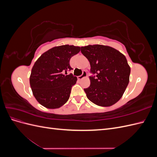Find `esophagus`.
<instances>
[{
    "label": "esophagus",
    "instance_id": "34e87169",
    "mask_svg": "<svg viewBox=\"0 0 157 157\" xmlns=\"http://www.w3.org/2000/svg\"><path fill=\"white\" fill-rule=\"evenodd\" d=\"M86 75H87L86 71H83L82 74L81 75L78 76V77H77V78H78V80H81L82 78H84V77H86Z\"/></svg>",
    "mask_w": 157,
    "mask_h": 157
}]
</instances>
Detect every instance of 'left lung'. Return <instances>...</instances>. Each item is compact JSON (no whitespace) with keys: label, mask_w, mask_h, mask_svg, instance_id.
<instances>
[{"label":"left lung","mask_w":157,"mask_h":157,"mask_svg":"<svg viewBox=\"0 0 157 157\" xmlns=\"http://www.w3.org/2000/svg\"><path fill=\"white\" fill-rule=\"evenodd\" d=\"M88 59L90 85L84 90L90 101L99 106L108 107L122 96L129 83L130 67L126 57L110 46L88 45L81 47Z\"/></svg>","instance_id":"1"}]
</instances>
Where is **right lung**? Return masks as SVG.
<instances>
[{"label": "right lung", "instance_id": "obj_1", "mask_svg": "<svg viewBox=\"0 0 157 157\" xmlns=\"http://www.w3.org/2000/svg\"><path fill=\"white\" fill-rule=\"evenodd\" d=\"M79 46L62 45L42 54L32 68L30 86L39 103L48 109H56L68 101L71 88L77 78L73 74L70 59L80 52Z\"/></svg>", "mask_w": 157, "mask_h": 157}]
</instances>
